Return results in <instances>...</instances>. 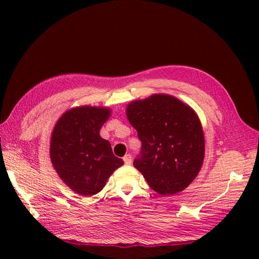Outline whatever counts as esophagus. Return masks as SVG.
I'll use <instances>...</instances> for the list:
<instances>
[{
	"instance_id": "1",
	"label": "esophagus",
	"mask_w": 259,
	"mask_h": 259,
	"mask_svg": "<svg viewBox=\"0 0 259 259\" xmlns=\"http://www.w3.org/2000/svg\"><path fill=\"white\" fill-rule=\"evenodd\" d=\"M123 161H124V163L125 164H131V162H133V160H131V155L130 154H126V155H124V157H123Z\"/></svg>"
}]
</instances>
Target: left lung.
Listing matches in <instances>:
<instances>
[{"label": "left lung", "instance_id": "8db88e82", "mask_svg": "<svg viewBox=\"0 0 259 259\" xmlns=\"http://www.w3.org/2000/svg\"><path fill=\"white\" fill-rule=\"evenodd\" d=\"M126 116L142 142L134 165L150 187L161 195L185 190L204 157L203 131L194 111L172 96L153 95L130 103Z\"/></svg>", "mask_w": 259, "mask_h": 259}]
</instances>
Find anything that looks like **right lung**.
<instances>
[{
    "label": "right lung",
    "instance_id": "1",
    "mask_svg": "<svg viewBox=\"0 0 259 259\" xmlns=\"http://www.w3.org/2000/svg\"><path fill=\"white\" fill-rule=\"evenodd\" d=\"M109 109L73 108L57 122L51 136L50 157L65 184L78 194L90 196L103 190L123 160L113 154L111 144L99 135Z\"/></svg>",
    "mask_w": 259,
    "mask_h": 259
}]
</instances>
